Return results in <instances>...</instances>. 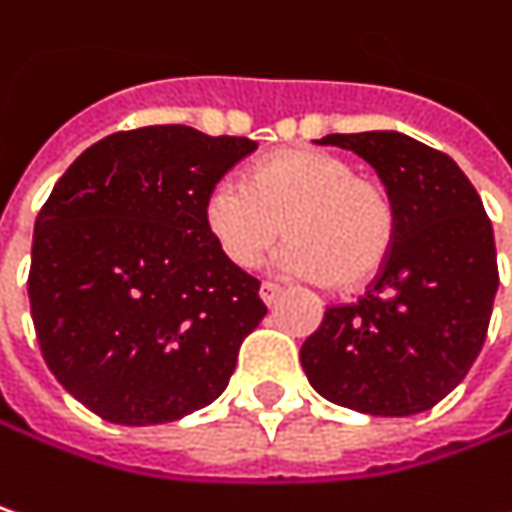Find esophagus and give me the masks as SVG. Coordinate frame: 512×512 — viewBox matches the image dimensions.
Returning a JSON list of instances; mask_svg holds the SVG:
<instances>
[{"label":"esophagus","mask_w":512,"mask_h":512,"mask_svg":"<svg viewBox=\"0 0 512 512\" xmlns=\"http://www.w3.org/2000/svg\"><path fill=\"white\" fill-rule=\"evenodd\" d=\"M259 297H262V303L265 306H274L276 300L282 297V288L274 285V282H262V288H259Z\"/></svg>","instance_id":"1"}]
</instances>
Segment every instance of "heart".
Segmentation results:
<instances>
[{"mask_svg":"<svg viewBox=\"0 0 512 512\" xmlns=\"http://www.w3.org/2000/svg\"><path fill=\"white\" fill-rule=\"evenodd\" d=\"M203 221L236 268H256L285 236L294 244L279 271L361 288L379 274L396 238V209L382 183L355 174L326 151H282L256 168L253 183L227 174L203 203Z\"/></svg>","mask_w":512,"mask_h":512,"instance_id":"b5f03b06","label":"heart"}]
</instances>
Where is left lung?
<instances>
[{
  "mask_svg": "<svg viewBox=\"0 0 512 512\" xmlns=\"http://www.w3.org/2000/svg\"><path fill=\"white\" fill-rule=\"evenodd\" d=\"M376 168L396 238L379 279L326 309L300 349L311 387L370 417H411L449 396L484 347L498 291L493 224L460 165L399 130L317 139Z\"/></svg>",
  "mask_w": 512,
  "mask_h": 512,
  "instance_id": "left-lung-1",
  "label": "left lung"
}]
</instances>
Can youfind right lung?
<instances>
[{
  "label": "right lung",
  "instance_id": "obj_1",
  "mask_svg": "<svg viewBox=\"0 0 512 512\" xmlns=\"http://www.w3.org/2000/svg\"><path fill=\"white\" fill-rule=\"evenodd\" d=\"M256 142L154 125L104 136L66 168L34 224L28 300L43 358L92 414L160 425L215 402L268 314L224 259L209 189Z\"/></svg>",
  "mask_w": 512,
  "mask_h": 512
}]
</instances>
